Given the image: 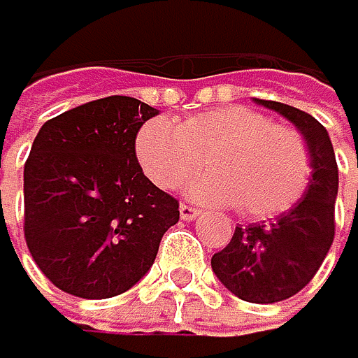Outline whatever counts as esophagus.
I'll use <instances>...</instances> for the list:
<instances>
[{"label": "esophagus", "instance_id": "34e87169", "mask_svg": "<svg viewBox=\"0 0 358 358\" xmlns=\"http://www.w3.org/2000/svg\"><path fill=\"white\" fill-rule=\"evenodd\" d=\"M179 215H181V220L192 222L199 215V210L194 208V206H190V203H181V206H179Z\"/></svg>", "mask_w": 358, "mask_h": 358}]
</instances>
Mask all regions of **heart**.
<instances>
[{"label": "heart", "instance_id": "heart-1", "mask_svg": "<svg viewBox=\"0 0 358 358\" xmlns=\"http://www.w3.org/2000/svg\"><path fill=\"white\" fill-rule=\"evenodd\" d=\"M138 166L159 188H177L201 166L210 172L188 183L194 199L238 206L249 220L294 208L312 181V155L303 134L275 125L246 105H224L183 118L141 125L134 138Z\"/></svg>", "mask_w": 358, "mask_h": 358}]
</instances>
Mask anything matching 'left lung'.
Returning a JSON list of instances; mask_svg holds the SVG:
<instances>
[{
    "mask_svg": "<svg viewBox=\"0 0 358 358\" xmlns=\"http://www.w3.org/2000/svg\"><path fill=\"white\" fill-rule=\"evenodd\" d=\"M301 129L312 155V181L294 208L269 224L235 226L231 242L213 255L220 282L246 303H280L298 294L323 264L334 242L338 166L327 129L303 109L257 101Z\"/></svg>",
    "mask_w": 358,
    "mask_h": 358,
    "instance_id": "left-lung-1",
    "label": "left lung"
}]
</instances>
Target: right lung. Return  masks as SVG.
Masks as SVG:
<instances>
[{
	"label": "right lung",
	"instance_id": "1",
	"mask_svg": "<svg viewBox=\"0 0 358 358\" xmlns=\"http://www.w3.org/2000/svg\"><path fill=\"white\" fill-rule=\"evenodd\" d=\"M109 96L40 127L24 164V238L35 264L62 292L101 301L132 289L155 262L179 201L138 166L134 138L157 116Z\"/></svg>",
	"mask_w": 358,
	"mask_h": 358
}]
</instances>
